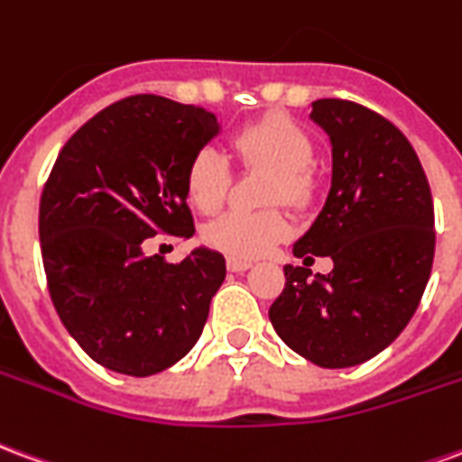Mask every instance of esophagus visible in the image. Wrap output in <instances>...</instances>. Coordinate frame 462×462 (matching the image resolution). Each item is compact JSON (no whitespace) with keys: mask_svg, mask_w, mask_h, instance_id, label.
Returning a JSON list of instances; mask_svg holds the SVG:
<instances>
[{"mask_svg":"<svg viewBox=\"0 0 462 462\" xmlns=\"http://www.w3.org/2000/svg\"><path fill=\"white\" fill-rule=\"evenodd\" d=\"M252 267V262L247 260H237V257H230L227 260V270L230 272H247Z\"/></svg>","mask_w":462,"mask_h":462,"instance_id":"1","label":"esophagus"}]
</instances>
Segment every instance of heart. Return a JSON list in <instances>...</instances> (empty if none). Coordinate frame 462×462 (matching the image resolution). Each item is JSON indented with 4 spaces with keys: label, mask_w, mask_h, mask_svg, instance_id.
I'll use <instances>...</instances> for the list:
<instances>
[{
    "label": "heart",
    "mask_w": 462,
    "mask_h": 462,
    "mask_svg": "<svg viewBox=\"0 0 462 462\" xmlns=\"http://www.w3.org/2000/svg\"><path fill=\"white\" fill-rule=\"evenodd\" d=\"M232 148L242 162L274 172L270 200L304 205L311 198L314 180L307 172L314 158V143L300 123L287 116H267L242 128L232 138ZM230 168L222 152L202 148L192 155L185 171L188 200L200 212L217 210L227 195ZM291 232L290 217L282 210L242 212L230 210L205 227V242L230 257H260Z\"/></svg>",
    "instance_id": "b5f03b06"
}]
</instances>
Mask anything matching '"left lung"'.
Returning a JSON list of instances; mask_svg holds the SVG:
<instances>
[{
    "mask_svg": "<svg viewBox=\"0 0 462 462\" xmlns=\"http://www.w3.org/2000/svg\"><path fill=\"white\" fill-rule=\"evenodd\" d=\"M310 118L329 135L331 188L294 257H331L334 270L311 277L287 264L270 321L311 364L348 368L383 351L416 314L436 250L433 198L413 145L383 116L319 98Z\"/></svg>",
    "mask_w": 462,
    "mask_h": 462,
    "instance_id": "8db88e82",
    "label": "left lung"
}]
</instances>
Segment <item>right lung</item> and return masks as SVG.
Returning <instances> with one entry per match:
<instances>
[{"mask_svg":"<svg viewBox=\"0 0 462 462\" xmlns=\"http://www.w3.org/2000/svg\"><path fill=\"white\" fill-rule=\"evenodd\" d=\"M220 131L212 111L131 96L59 152L39 205L42 260L66 331L96 364L152 376L200 339L225 257L200 245L168 264L143 242L195 235L185 171Z\"/></svg>","mask_w":462,"mask_h":462,"instance_id":"obj_1","label":"right lung"}]
</instances>
